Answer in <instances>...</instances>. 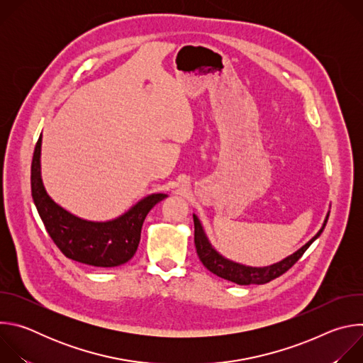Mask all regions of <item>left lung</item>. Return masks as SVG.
Wrapping results in <instances>:
<instances>
[{
	"label": "left lung",
	"mask_w": 363,
	"mask_h": 363,
	"mask_svg": "<svg viewBox=\"0 0 363 363\" xmlns=\"http://www.w3.org/2000/svg\"><path fill=\"white\" fill-rule=\"evenodd\" d=\"M329 216L325 220L323 227L320 228V231L310 240L307 244H304L300 250H297L294 254L289 255L287 258H284L283 262L273 264L270 267H247V266H241L238 263H233L227 258H224L223 255H220L213 245L210 244L208 238L205 237L202 225L199 223V220L196 218V216H194V227H195V233H194V241H195V248H196V254L199 257L201 263L208 269L211 273H214L216 276L225 279L228 281H233L235 284L240 286H248V284H266L277 277H280L281 274H284L289 269H291L298 258L304 254V251L310 247L326 227Z\"/></svg>",
	"instance_id": "left-lung-1"
}]
</instances>
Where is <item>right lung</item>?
<instances>
[{
  "label": "right lung",
  "instance_id": "1",
  "mask_svg": "<svg viewBox=\"0 0 363 363\" xmlns=\"http://www.w3.org/2000/svg\"><path fill=\"white\" fill-rule=\"evenodd\" d=\"M41 135L35 143L31 162V195L40 218L59 250L74 262L93 267H118L135 255L143 221L165 194H152L140 199L122 217L108 223L77 218L51 199L40 177Z\"/></svg>",
  "mask_w": 363,
  "mask_h": 363
}]
</instances>
